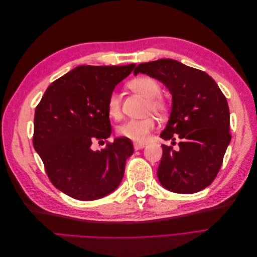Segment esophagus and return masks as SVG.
<instances>
[{"label": "esophagus", "mask_w": 257, "mask_h": 257, "mask_svg": "<svg viewBox=\"0 0 257 257\" xmlns=\"http://www.w3.org/2000/svg\"><path fill=\"white\" fill-rule=\"evenodd\" d=\"M145 147H146L145 144H138V143L134 144V149L135 150H142L143 148H145Z\"/></svg>", "instance_id": "34e87169"}]
</instances>
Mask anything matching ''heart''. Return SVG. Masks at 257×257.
<instances>
[{"label": "heart", "instance_id": "obj_1", "mask_svg": "<svg viewBox=\"0 0 257 257\" xmlns=\"http://www.w3.org/2000/svg\"><path fill=\"white\" fill-rule=\"evenodd\" d=\"M128 87L141 93L143 96L149 99V108L154 112H163L165 110V102L159 97L161 85L152 77L141 76L128 82ZM107 111L112 118H119L121 114L120 96L115 91L111 92L107 99ZM155 126V121L151 116L145 119H130L122 123L118 127V133L131 141L143 144L147 141L148 135Z\"/></svg>", "mask_w": 257, "mask_h": 257}]
</instances>
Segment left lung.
I'll return each mask as SVG.
<instances>
[{
    "instance_id": "left-lung-1",
    "label": "left lung",
    "mask_w": 257,
    "mask_h": 257,
    "mask_svg": "<svg viewBox=\"0 0 257 257\" xmlns=\"http://www.w3.org/2000/svg\"><path fill=\"white\" fill-rule=\"evenodd\" d=\"M158 79L172 94V111L161 138L180 139L179 149L163 145L158 168L168 191L191 194L211 184L230 143L226 97L207 73L172 59L137 65L134 75Z\"/></svg>"
}]
</instances>
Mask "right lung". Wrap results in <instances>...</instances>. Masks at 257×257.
<instances>
[{"label":"right lung","instance_id":"add662e5","mask_svg":"<svg viewBox=\"0 0 257 257\" xmlns=\"http://www.w3.org/2000/svg\"><path fill=\"white\" fill-rule=\"evenodd\" d=\"M135 66H77L53 81L37 105L34 149L52 184L66 195L95 200L121 183L134 153L132 142L116 137L96 151L91 146L110 136L107 99Z\"/></svg>","mask_w":257,"mask_h":257}]
</instances>
